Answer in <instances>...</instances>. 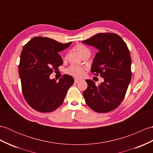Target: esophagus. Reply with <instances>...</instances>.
<instances>
[{
	"label": "esophagus",
	"mask_w": 153,
	"mask_h": 153,
	"mask_svg": "<svg viewBox=\"0 0 153 153\" xmlns=\"http://www.w3.org/2000/svg\"><path fill=\"white\" fill-rule=\"evenodd\" d=\"M74 81H75V83H78L80 81V79H75V80H74Z\"/></svg>",
	"instance_id": "34e87169"
}]
</instances>
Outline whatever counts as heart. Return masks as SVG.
Masks as SVG:
<instances>
[{
	"label": "heart",
	"mask_w": 153,
	"mask_h": 153,
	"mask_svg": "<svg viewBox=\"0 0 153 153\" xmlns=\"http://www.w3.org/2000/svg\"><path fill=\"white\" fill-rule=\"evenodd\" d=\"M75 49L79 53L81 56H84L86 55H91V51L86 46L83 44H77L75 46ZM86 68L82 66L72 65L66 70V72L70 75L77 78H80L84 76Z\"/></svg>",
	"instance_id": "heart-1"
}]
</instances>
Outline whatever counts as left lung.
<instances>
[{
	"label": "left lung",
	"instance_id": "8db88e82",
	"mask_svg": "<svg viewBox=\"0 0 153 153\" xmlns=\"http://www.w3.org/2000/svg\"><path fill=\"white\" fill-rule=\"evenodd\" d=\"M83 42L99 50L91 72L104 79L98 86L93 81L86 80L88 87L83 91L85 102L96 112H109L123 100L132 78L129 49L121 37L111 33H98Z\"/></svg>",
	"mask_w": 153,
	"mask_h": 153
}]
</instances>
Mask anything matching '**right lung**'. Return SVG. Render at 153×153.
I'll list each match as a JSON object with an SVG mask.
<instances>
[{"instance_id":"obj_1","label":"right lung","mask_w":153,"mask_h":153,"mask_svg":"<svg viewBox=\"0 0 153 153\" xmlns=\"http://www.w3.org/2000/svg\"><path fill=\"white\" fill-rule=\"evenodd\" d=\"M71 43L36 36L23 46L19 65L21 88L28 104L39 112H51L60 107L74 83V78L66 74L59 82L49 79L53 70H58L63 63L59 52Z\"/></svg>"}]
</instances>
